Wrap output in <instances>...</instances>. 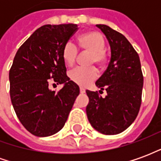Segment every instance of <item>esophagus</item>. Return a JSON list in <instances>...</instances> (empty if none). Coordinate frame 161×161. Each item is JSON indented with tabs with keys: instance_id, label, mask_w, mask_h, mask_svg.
Here are the masks:
<instances>
[{
	"instance_id": "obj_1",
	"label": "esophagus",
	"mask_w": 161,
	"mask_h": 161,
	"mask_svg": "<svg viewBox=\"0 0 161 161\" xmlns=\"http://www.w3.org/2000/svg\"><path fill=\"white\" fill-rule=\"evenodd\" d=\"M80 93L81 94H84V93H85V90H84V88L80 87Z\"/></svg>"
}]
</instances>
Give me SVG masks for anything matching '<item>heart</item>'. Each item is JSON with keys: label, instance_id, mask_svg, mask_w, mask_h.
Masks as SVG:
<instances>
[{"label": "heart", "instance_id": "heart-1", "mask_svg": "<svg viewBox=\"0 0 161 161\" xmlns=\"http://www.w3.org/2000/svg\"><path fill=\"white\" fill-rule=\"evenodd\" d=\"M78 47L83 52L91 53L90 64H96L97 66H103L106 62L105 40L101 33L97 31H89L81 34L77 39ZM77 56V50L71 42H66L62 49V58L65 65L73 66ZM98 74L94 67L77 68L70 73V80L80 86H88L95 81Z\"/></svg>", "mask_w": 161, "mask_h": 161}]
</instances>
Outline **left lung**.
Returning a JSON list of instances; mask_svg holds the SVG:
<instances>
[{
    "instance_id": "obj_1",
    "label": "left lung",
    "mask_w": 161,
    "mask_h": 161,
    "mask_svg": "<svg viewBox=\"0 0 161 161\" xmlns=\"http://www.w3.org/2000/svg\"><path fill=\"white\" fill-rule=\"evenodd\" d=\"M97 26L106 36L111 51L107 70L96 82L97 87L107 91V96L102 97L87 90L86 114L97 131L118 135L134 122L140 110L143 87L142 66L139 55L125 36L106 25Z\"/></svg>"
}]
</instances>
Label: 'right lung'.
<instances>
[{"instance_id":"right-lung-1","label":"right lung","mask_w":161,"mask_h":161,"mask_svg":"<svg viewBox=\"0 0 161 161\" xmlns=\"http://www.w3.org/2000/svg\"><path fill=\"white\" fill-rule=\"evenodd\" d=\"M77 28L76 24L40 26L14 58L9 70L11 102L21 124L35 136L61 130L79 95L78 85L66 76L62 58L64 45ZM49 79L63 84L58 92L49 90Z\"/></svg>"}]
</instances>
